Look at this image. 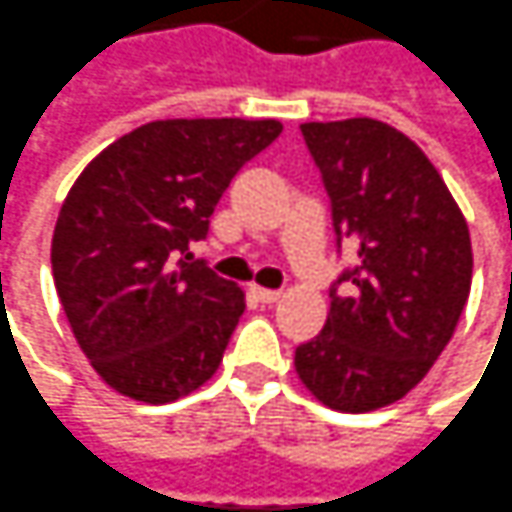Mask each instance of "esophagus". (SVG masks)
I'll list each match as a JSON object with an SVG mask.
<instances>
[{
	"label": "esophagus",
	"mask_w": 512,
	"mask_h": 512,
	"mask_svg": "<svg viewBox=\"0 0 512 512\" xmlns=\"http://www.w3.org/2000/svg\"><path fill=\"white\" fill-rule=\"evenodd\" d=\"M250 293L259 298L262 304H276V301L281 298L279 290H267V287H259V284H253V287H250Z\"/></svg>",
	"instance_id": "1"
}]
</instances>
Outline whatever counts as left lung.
I'll list each match as a JSON object with an SVG mask.
<instances>
[{"mask_svg":"<svg viewBox=\"0 0 512 512\" xmlns=\"http://www.w3.org/2000/svg\"><path fill=\"white\" fill-rule=\"evenodd\" d=\"M338 242L358 250L329 293L296 375L324 406L363 414L406 397L440 358L471 296L468 222L425 152L375 118L301 123Z\"/></svg>","mask_w":512,"mask_h":512,"instance_id":"1","label":"left lung"}]
</instances>
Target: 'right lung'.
Here are the masks:
<instances>
[{
	"instance_id": "obj_1",
	"label": "right lung",
	"mask_w": 512,
	"mask_h": 512,
	"mask_svg": "<svg viewBox=\"0 0 512 512\" xmlns=\"http://www.w3.org/2000/svg\"><path fill=\"white\" fill-rule=\"evenodd\" d=\"M279 120H152L72 183L53 231V279L72 335L106 386L163 406L197 392L245 312L236 281L191 262L236 171Z\"/></svg>"
}]
</instances>
